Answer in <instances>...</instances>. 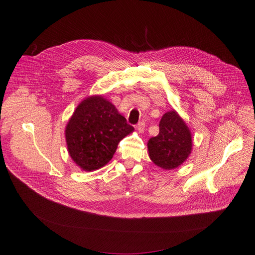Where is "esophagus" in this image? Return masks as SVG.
Here are the masks:
<instances>
[{
    "mask_svg": "<svg viewBox=\"0 0 255 255\" xmlns=\"http://www.w3.org/2000/svg\"><path fill=\"white\" fill-rule=\"evenodd\" d=\"M144 128H145V123L143 122V121H141V122H139L137 125H136V129L139 133H142L144 131Z\"/></svg>",
    "mask_w": 255,
    "mask_h": 255,
    "instance_id": "obj_1",
    "label": "esophagus"
}]
</instances>
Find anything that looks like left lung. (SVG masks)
Segmentation results:
<instances>
[{
	"instance_id": "obj_1",
	"label": "left lung",
	"mask_w": 255,
	"mask_h": 255,
	"mask_svg": "<svg viewBox=\"0 0 255 255\" xmlns=\"http://www.w3.org/2000/svg\"><path fill=\"white\" fill-rule=\"evenodd\" d=\"M149 156L159 167H179L192 150L191 132L176 111L165 113L159 123V134L148 141Z\"/></svg>"
}]
</instances>
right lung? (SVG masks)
I'll return each mask as SVG.
<instances>
[{
  "mask_svg": "<svg viewBox=\"0 0 255 255\" xmlns=\"http://www.w3.org/2000/svg\"><path fill=\"white\" fill-rule=\"evenodd\" d=\"M134 131L116 106L102 96H91L78 104L66 126L68 153L83 170L103 167L118 143Z\"/></svg>",
  "mask_w": 255,
  "mask_h": 255,
  "instance_id": "obj_1",
  "label": "right lung"
}]
</instances>
